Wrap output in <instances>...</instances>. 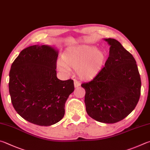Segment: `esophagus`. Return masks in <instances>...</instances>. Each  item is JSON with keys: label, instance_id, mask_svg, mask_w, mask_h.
I'll use <instances>...</instances> for the list:
<instances>
[{"label": "esophagus", "instance_id": "esophagus-1", "mask_svg": "<svg viewBox=\"0 0 150 150\" xmlns=\"http://www.w3.org/2000/svg\"><path fill=\"white\" fill-rule=\"evenodd\" d=\"M74 83L75 88H78V87H79V86H80V83L78 82V81H77L76 80H74Z\"/></svg>", "mask_w": 150, "mask_h": 150}]
</instances>
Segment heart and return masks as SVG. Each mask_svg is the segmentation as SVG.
<instances>
[{
  "label": "heart",
  "mask_w": 150,
  "mask_h": 150,
  "mask_svg": "<svg viewBox=\"0 0 150 150\" xmlns=\"http://www.w3.org/2000/svg\"><path fill=\"white\" fill-rule=\"evenodd\" d=\"M105 60V54L103 51L92 46L83 45L66 51L62 55V61L58 62V68L65 72L70 69L77 70L80 78L91 80L100 72Z\"/></svg>",
  "instance_id": "heart-1"
}]
</instances>
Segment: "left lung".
<instances>
[{
  "label": "left lung",
  "mask_w": 150,
  "mask_h": 150,
  "mask_svg": "<svg viewBox=\"0 0 150 150\" xmlns=\"http://www.w3.org/2000/svg\"><path fill=\"white\" fill-rule=\"evenodd\" d=\"M110 45L105 67L90 82L82 83L89 116L97 121L115 123L127 117L138 104L141 79L132 54L115 39Z\"/></svg>",
  "instance_id": "8db88e82"
}]
</instances>
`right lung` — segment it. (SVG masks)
I'll return each instance as SVG.
<instances>
[{
	"label": "right lung",
	"mask_w": 150,
	"mask_h": 150,
	"mask_svg": "<svg viewBox=\"0 0 150 150\" xmlns=\"http://www.w3.org/2000/svg\"><path fill=\"white\" fill-rule=\"evenodd\" d=\"M58 51L48 45H33L20 52L11 66L9 92L12 105L23 119L48 127L61 120L72 79L57 77Z\"/></svg>",
	"instance_id": "right-lung-1"
}]
</instances>
